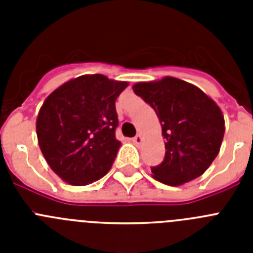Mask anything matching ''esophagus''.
Segmentation results:
<instances>
[{"instance_id":"34e87169","label":"esophagus","mask_w":253,"mask_h":253,"mask_svg":"<svg viewBox=\"0 0 253 253\" xmlns=\"http://www.w3.org/2000/svg\"><path fill=\"white\" fill-rule=\"evenodd\" d=\"M133 142L134 144H137V146H140L143 142V137H142V134H137L135 137L133 138Z\"/></svg>"}]
</instances>
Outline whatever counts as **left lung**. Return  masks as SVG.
Here are the masks:
<instances>
[{"label":"left lung","mask_w":253,"mask_h":253,"mask_svg":"<svg viewBox=\"0 0 253 253\" xmlns=\"http://www.w3.org/2000/svg\"><path fill=\"white\" fill-rule=\"evenodd\" d=\"M133 91L153 107L166 139L162 163L151 169L153 177L178 186L202 176L218 156L224 135L218 105L199 87L175 77L139 82Z\"/></svg>","instance_id":"left-lung-1"}]
</instances>
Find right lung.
<instances>
[{
	"label": "right lung",
	"instance_id": "add662e5",
	"mask_svg": "<svg viewBox=\"0 0 253 253\" xmlns=\"http://www.w3.org/2000/svg\"><path fill=\"white\" fill-rule=\"evenodd\" d=\"M128 82L104 75H84L54 90L40 107L37 119L39 147L50 169L62 180L82 186L109 172L122 143L118 96Z\"/></svg>",
	"mask_w": 253,
	"mask_h": 253
}]
</instances>
